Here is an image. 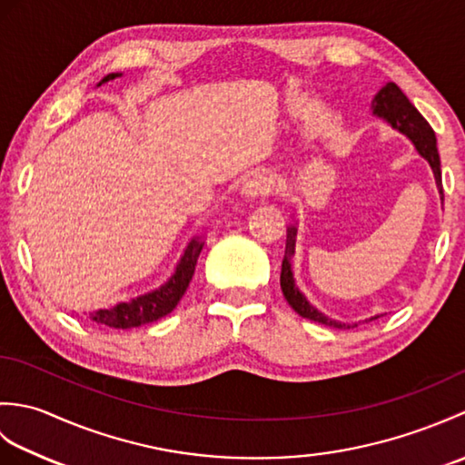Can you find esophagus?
<instances>
[{
	"instance_id": "esophagus-1",
	"label": "esophagus",
	"mask_w": 465,
	"mask_h": 465,
	"mask_svg": "<svg viewBox=\"0 0 465 465\" xmlns=\"http://www.w3.org/2000/svg\"><path fill=\"white\" fill-rule=\"evenodd\" d=\"M242 193L248 197V200H258V197H265L272 193V182L268 175L263 173H252L248 180L243 182Z\"/></svg>"
}]
</instances>
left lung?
<instances>
[{"label":"left lung","mask_w":465,"mask_h":465,"mask_svg":"<svg viewBox=\"0 0 465 465\" xmlns=\"http://www.w3.org/2000/svg\"><path fill=\"white\" fill-rule=\"evenodd\" d=\"M373 114L383 117L385 122H390L396 130L401 134H406L410 140L416 145V150L420 152L421 157H426L430 162L433 175H436V183L440 187L441 193V202H443V190H441V167H440V153H438V145H436V134H433L431 125L423 120V115L411 105L400 87L390 82L385 84L381 90L375 95V100L371 104ZM295 248V227H290L288 232V243H285V255H283V263H282V292L285 295V300L292 305V308L298 312L302 318L313 320L323 325H331V328H345L340 322H333L330 318H325L322 312H318L313 305L303 298L300 290L295 288L293 283V273H292V265L290 258L293 255ZM350 328V325H348Z\"/></svg>","instance_id":"1"}]
</instances>
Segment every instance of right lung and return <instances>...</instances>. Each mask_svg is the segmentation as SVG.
Returning a JSON list of instances; mask_svg holds the SVG:
<instances>
[{
	"instance_id": "right-lung-1",
	"label": "right lung",
	"mask_w": 465,
	"mask_h": 465,
	"mask_svg": "<svg viewBox=\"0 0 465 465\" xmlns=\"http://www.w3.org/2000/svg\"><path fill=\"white\" fill-rule=\"evenodd\" d=\"M120 74H110L105 75L104 80L100 82L105 84L114 80ZM202 242L200 238H195L187 245L180 263H177V270L172 275V280L167 282L165 285H162L160 290H155L147 295H142V298L132 300L127 303H120L115 305L112 310H100L92 315V320L95 323L102 325H110V328H117V330H127V328H137V325L143 323H152L155 320L163 318V315L170 313L177 302L182 300V295L185 293L187 285L192 282V275L195 272V263L197 258H200L202 252Z\"/></svg>"
}]
</instances>
